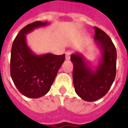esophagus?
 <instances>
[{
	"label": "esophagus",
	"instance_id": "34e87169",
	"mask_svg": "<svg viewBox=\"0 0 128 128\" xmlns=\"http://www.w3.org/2000/svg\"><path fill=\"white\" fill-rule=\"evenodd\" d=\"M70 54H71V51L70 50H68L66 52V60H69L70 58Z\"/></svg>",
	"mask_w": 128,
	"mask_h": 128
}]
</instances>
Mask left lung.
<instances>
[{
    "label": "left lung",
    "mask_w": 128,
    "mask_h": 128,
    "mask_svg": "<svg viewBox=\"0 0 128 128\" xmlns=\"http://www.w3.org/2000/svg\"><path fill=\"white\" fill-rule=\"evenodd\" d=\"M94 43L102 53V58L94 70L84 56L72 53L73 85L76 93L86 102L102 98L110 90L116 76V50L110 38L102 29L94 26Z\"/></svg>",
    "instance_id": "8db88e82"
}]
</instances>
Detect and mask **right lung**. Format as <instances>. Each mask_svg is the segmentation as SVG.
<instances>
[{"label":"right lung","instance_id":"add662e5","mask_svg":"<svg viewBox=\"0 0 128 128\" xmlns=\"http://www.w3.org/2000/svg\"><path fill=\"white\" fill-rule=\"evenodd\" d=\"M48 22L36 21L22 29L14 40L11 52L10 72L16 88L26 97L39 98L49 91L65 55H36L26 44V35Z\"/></svg>","mask_w":128,"mask_h":128}]
</instances>
